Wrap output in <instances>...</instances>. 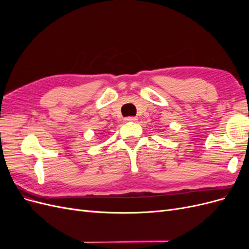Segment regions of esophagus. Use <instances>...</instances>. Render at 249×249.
Segmentation results:
<instances>
[{
    "label": "esophagus",
    "instance_id": "esophagus-1",
    "mask_svg": "<svg viewBox=\"0 0 249 249\" xmlns=\"http://www.w3.org/2000/svg\"><path fill=\"white\" fill-rule=\"evenodd\" d=\"M125 120H126V122H133V123H135V122H137V118L131 116V117H126Z\"/></svg>",
    "mask_w": 249,
    "mask_h": 249
}]
</instances>
